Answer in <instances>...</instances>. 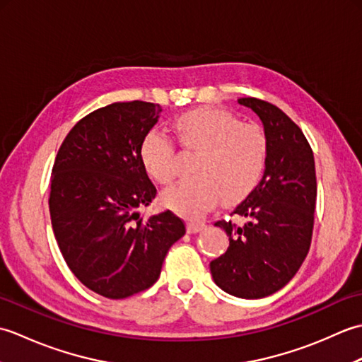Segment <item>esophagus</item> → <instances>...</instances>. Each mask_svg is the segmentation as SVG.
Here are the masks:
<instances>
[{"label": "esophagus", "instance_id": "obj_1", "mask_svg": "<svg viewBox=\"0 0 362 362\" xmlns=\"http://www.w3.org/2000/svg\"><path fill=\"white\" fill-rule=\"evenodd\" d=\"M204 228H205V222H202V221H189L188 224H187L188 233H197V232H201V230H204Z\"/></svg>", "mask_w": 362, "mask_h": 362}]
</instances>
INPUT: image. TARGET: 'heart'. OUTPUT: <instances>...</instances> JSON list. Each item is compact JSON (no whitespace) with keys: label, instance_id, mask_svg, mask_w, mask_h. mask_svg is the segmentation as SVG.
<instances>
[{"label":"heart","instance_id":"obj_1","mask_svg":"<svg viewBox=\"0 0 362 362\" xmlns=\"http://www.w3.org/2000/svg\"><path fill=\"white\" fill-rule=\"evenodd\" d=\"M174 129L183 148L197 151L194 175L173 183L161 193V204L196 218L222 199L233 204L249 196L266 169L269 141L263 127L243 122L232 112L197 107L179 115ZM141 165L160 183L177 174L173 143L158 130L146 132L138 148Z\"/></svg>","mask_w":362,"mask_h":362}]
</instances>
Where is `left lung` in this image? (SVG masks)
<instances>
[{"mask_svg":"<svg viewBox=\"0 0 362 362\" xmlns=\"http://www.w3.org/2000/svg\"><path fill=\"white\" fill-rule=\"evenodd\" d=\"M257 113L269 141L263 179L233 210L243 227L218 221L228 249L210 263L214 283L240 298H263L292 280L308 255L314 209L316 166L302 130L279 107L255 98L238 99Z\"/></svg>","mask_w":362,"mask_h":362,"instance_id":"left-lung-1","label":"left lung"}]
</instances>
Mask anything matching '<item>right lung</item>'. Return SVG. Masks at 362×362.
Here are the masks:
<instances>
[{"mask_svg":"<svg viewBox=\"0 0 362 362\" xmlns=\"http://www.w3.org/2000/svg\"><path fill=\"white\" fill-rule=\"evenodd\" d=\"M158 104L115 103L66 135L51 174L54 236L71 272L107 298H126L158 280L185 224L169 210L140 218L157 189L138 148L160 118Z\"/></svg>","mask_w":362,"mask_h":362,"instance_id":"1","label":"right lung"}]
</instances>
